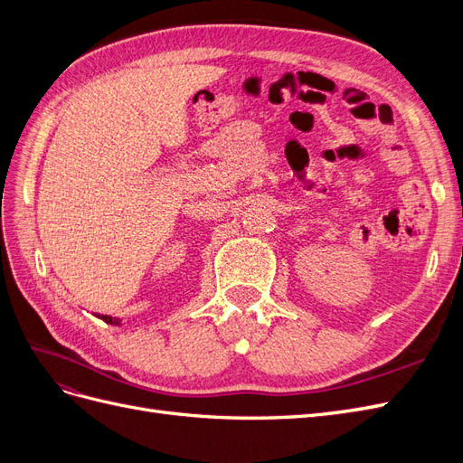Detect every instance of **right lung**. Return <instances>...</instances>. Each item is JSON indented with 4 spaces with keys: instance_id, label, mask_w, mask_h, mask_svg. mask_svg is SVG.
<instances>
[{
    "instance_id": "add662e5",
    "label": "right lung",
    "mask_w": 463,
    "mask_h": 463,
    "mask_svg": "<svg viewBox=\"0 0 463 463\" xmlns=\"http://www.w3.org/2000/svg\"><path fill=\"white\" fill-rule=\"evenodd\" d=\"M98 318H102L108 325H114V326H121V318H114V317H108V315H96Z\"/></svg>"
}]
</instances>
